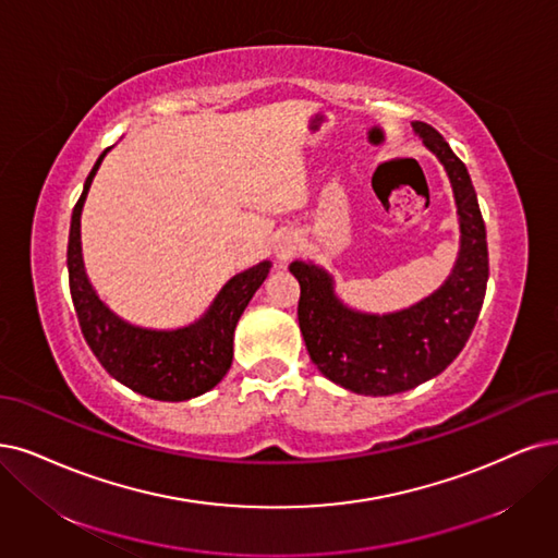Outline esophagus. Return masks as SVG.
Returning a JSON list of instances; mask_svg holds the SVG:
<instances>
[{
    "label": "esophagus",
    "mask_w": 558,
    "mask_h": 558,
    "mask_svg": "<svg viewBox=\"0 0 558 558\" xmlns=\"http://www.w3.org/2000/svg\"><path fill=\"white\" fill-rule=\"evenodd\" d=\"M299 251V236L294 232H280L276 236V243H274V253L280 262H287L292 259Z\"/></svg>",
    "instance_id": "esophagus-1"
}]
</instances>
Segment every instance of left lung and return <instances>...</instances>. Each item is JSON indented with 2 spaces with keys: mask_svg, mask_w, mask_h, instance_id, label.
I'll list each match as a JSON object with an SVG mask.
<instances>
[{
  "mask_svg": "<svg viewBox=\"0 0 558 558\" xmlns=\"http://www.w3.org/2000/svg\"><path fill=\"white\" fill-rule=\"evenodd\" d=\"M411 126L444 165L458 206L460 253L439 290L402 311L373 315L342 303L326 268L290 264L301 284L299 326L307 354L326 379L359 396H393L441 375L466 344L487 290L485 222L466 165L427 123Z\"/></svg>",
  "mask_w": 558,
  "mask_h": 558,
  "instance_id": "left-lung-1",
  "label": "left lung"
}]
</instances>
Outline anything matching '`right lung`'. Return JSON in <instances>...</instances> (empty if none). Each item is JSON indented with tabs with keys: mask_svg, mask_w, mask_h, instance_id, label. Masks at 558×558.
Returning <instances> with one entry per match:
<instances>
[{
	"mask_svg": "<svg viewBox=\"0 0 558 558\" xmlns=\"http://www.w3.org/2000/svg\"><path fill=\"white\" fill-rule=\"evenodd\" d=\"M110 149L98 156L71 216L66 264L82 336L110 377L135 393L162 402L197 398L211 390L230 369L236 322L266 280L271 262L264 259L227 280L206 313L189 326L144 328L114 315L87 278L80 241L82 206Z\"/></svg>",
	"mask_w": 558,
	"mask_h": 558,
	"instance_id": "right-lung-1",
	"label": "right lung"
}]
</instances>
